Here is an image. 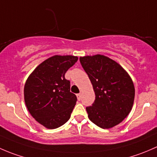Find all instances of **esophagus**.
Returning a JSON list of instances; mask_svg holds the SVG:
<instances>
[{
	"instance_id": "esophagus-1",
	"label": "esophagus",
	"mask_w": 157,
	"mask_h": 157,
	"mask_svg": "<svg viewBox=\"0 0 157 157\" xmlns=\"http://www.w3.org/2000/svg\"><path fill=\"white\" fill-rule=\"evenodd\" d=\"M77 97L78 100H80V99H81V93H78V94H77Z\"/></svg>"
}]
</instances>
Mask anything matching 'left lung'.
Here are the masks:
<instances>
[{
	"label": "left lung",
	"mask_w": 157,
	"mask_h": 157,
	"mask_svg": "<svg viewBox=\"0 0 157 157\" xmlns=\"http://www.w3.org/2000/svg\"><path fill=\"white\" fill-rule=\"evenodd\" d=\"M93 85L96 99L86 107L88 118L99 128L109 129L121 123L131 111L134 83L118 63L102 55L80 58Z\"/></svg>",
	"instance_id": "8db88e82"
}]
</instances>
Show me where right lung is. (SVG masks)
Wrapping results in <instances>:
<instances>
[{"label":"right lung","instance_id":"right-lung-1","mask_svg":"<svg viewBox=\"0 0 157 157\" xmlns=\"http://www.w3.org/2000/svg\"><path fill=\"white\" fill-rule=\"evenodd\" d=\"M73 55H54L41 63L29 76L24 86V100L32 116L48 129L65 124L76 105L64 75L77 61Z\"/></svg>","mask_w":157,"mask_h":157}]
</instances>
